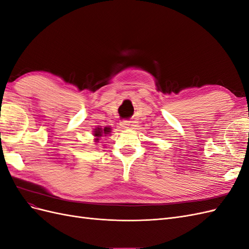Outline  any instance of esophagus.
Listing matches in <instances>:
<instances>
[{
	"label": "esophagus",
	"mask_w": 249,
	"mask_h": 249,
	"mask_svg": "<svg viewBox=\"0 0 249 249\" xmlns=\"http://www.w3.org/2000/svg\"><path fill=\"white\" fill-rule=\"evenodd\" d=\"M120 126L124 127V129H127V127H130V122H127V120H123V122L120 123Z\"/></svg>",
	"instance_id": "obj_1"
}]
</instances>
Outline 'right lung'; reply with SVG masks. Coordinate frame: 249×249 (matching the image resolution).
<instances>
[{
	"label": "right lung",
	"mask_w": 249,
	"mask_h": 249,
	"mask_svg": "<svg viewBox=\"0 0 249 249\" xmlns=\"http://www.w3.org/2000/svg\"><path fill=\"white\" fill-rule=\"evenodd\" d=\"M109 132H110L109 127H105V129H101V127H97V129H95V131H94V136L101 137L103 134H108ZM96 140H99V139H96Z\"/></svg>",
	"instance_id": "1"
}]
</instances>
